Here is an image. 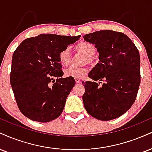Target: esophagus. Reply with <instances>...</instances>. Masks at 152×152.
<instances>
[{"mask_svg": "<svg viewBox=\"0 0 152 152\" xmlns=\"http://www.w3.org/2000/svg\"><path fill=\"white\" fill-rule=\"evenodd\" d=\"M75 81H76V83H81V80H80L79 78H75Z\"/></svg>", "mask_w": 152, "mask_h": 152, "instance_id": "34e87169", "label": "esophagus"}]
</instances>
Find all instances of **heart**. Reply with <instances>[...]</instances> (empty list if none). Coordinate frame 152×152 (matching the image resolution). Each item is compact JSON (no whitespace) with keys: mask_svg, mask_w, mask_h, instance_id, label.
Here are the masks:
<instances>
[{"mask_svg":"<svg viewBox=\"0 0 152 152\" xmlns=\"http://www.w3.org/2000/svg\"><path fill=\"white\" fill-rule=\"evenodd\" d=\"M75 49L76 52L81 53L86 56V62H91L92 61V56L96 54V49L95 48L94 45L92 44L87 42H81L78 43L75 46ZM59 61L62 66H66L70 64L71 60V55L70 50L68 48L64 49L62 50L59 54ZM87 69L83 67H76V66H71L65 71L66 76L68 77L72 78H81L84 75L87 73Z\"/></svg>","mask_w":152,"mask_h":152,"instance_id":"1","label":"heart"}]
</instances>
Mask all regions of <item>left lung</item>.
I'll list each match as a JSON object with an SVG mask.
<instances>
[{"mask_svg":"<svg viewBox=\"0 0 152 152\" xmlns=\"http://www.w3.org/2000/svg\"><path fill=\"white\" fill-rule=\"evenodd\" d=\"M96 45L99 62L88 74L95 81L83 82V102L87 113L103 121L114 120L130 108L140 84V56L126 34L100 30L83 36ZM96 80L104 83L99 87Z\"/></svg>","mask_w":152,"mask_h":152,"instance_id":"8db88e82","label":"left lung"}]
</instances>
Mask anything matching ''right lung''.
Segmentation results:
<instances>
[{
  "label": "right lung",
  "instance_id": "obj_1",
  "mask_svg": "<svg viewBox=\"0 0 152 152\" xmlns=\"http://www.w3.org/2000/svg\"><path fill=\"white\" fill-rule=\"evenodd\" d=\"M80 37L42 34L25 39L15 49L10 85L18 107L25 117L47 122L61 115L76 82L72 77L62 78L58 56ZM54 77L58 78L56 82ZM51 81L54 83L51 84Z\"/></svg>",
  "mask_w": 152,
  "mask_h": 152
}]
</instances>
